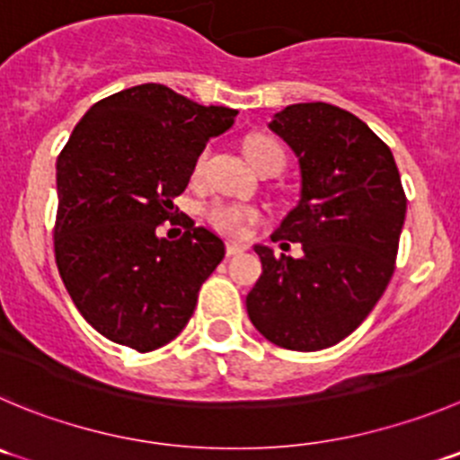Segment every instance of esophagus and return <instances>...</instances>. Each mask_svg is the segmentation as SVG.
Segmentation results:
<instances>
[{"label":"esophagus","instance_id":"obj_1","mask_svg":"<svg viewBox=\"0 0 460 460\" xmlns=\"http://www.w3.org/2000/svg\"><path fill=\"white\" fill-rule=\"evenodd\" d=\"M243 251H246V246H243V243H237V242H227V246H226V252H227V257L242 255Z\"/></svg>","mask_w":460,"mask_h":460}]
</instances>
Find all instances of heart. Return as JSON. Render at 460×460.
<instances>
[{
    "instance_id": "heart-1",
    "label": "heart",
    "mask_w": 460,
    "mask_h": 460,
    "mask_svg": "<svg viewBox=\"0 0 460 460\" xmlns=\"http://www.w3.org/2000/svg\"><path fill=\"white\" fill-rule=\"evenodd\" d=\"M243 155L251 162V167H255L257 162L266 160V157L270 155H278L284 160V153L282 148H279V144L275 142V139L264 137V135H251V137H246V142H243ZM205 157H208V151L200 153L199 160H196L194 176H200V172H203ZM208 218L218 227V230H223V233L242 234L243 230H246L248 223L255 221L257 214L255 209L251 208H242V205H230L217 200V203H212L208 208Z\"/></svg>"
}]
</instances>
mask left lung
<instances>
[{
	"label": "left lung",
	"instance_id": "1",
	"mask_svg": "<svg viewBox=\"0 0 460 460\" xmlns=\"http://www.w3.org/2000/svg\"><path fill=\"white\" fill-rule=\"evenodd\" d=\"M269 128L298 157L300 199L270 234L300 257L257 243L261 275L248 318L270 343L316 352L366 321L395 270L406 196L391 148L352 112L293 103Z\"/></svg>",
	"mask_w": 460,
	"mask_h": 460
}]
</instances>
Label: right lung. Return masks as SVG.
Returning <instances> with one entry per match:
<instances>
[{"mask_svg": "<svg viewBox=\"0 0 460 460\" xmlns=\"http://www.w3.org/2000/svg\"><path fill=\"white\" fill-rule=\"evenodd\" d=\"M237 111L200 106L160 83L94 103L56 162V264L81 316L137 352L167 345L194 314L226 243L190 218L181 239L157 234L212 137Z\"/></svg>", "mask_w": 460, "mask_h": 460, "instance_id": "add662e5", "label": "right lung"}]
</instances>
